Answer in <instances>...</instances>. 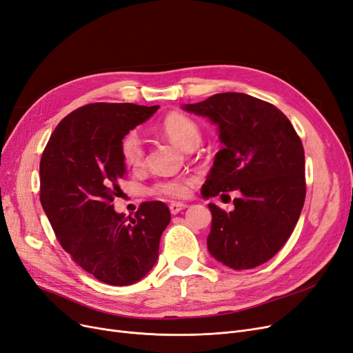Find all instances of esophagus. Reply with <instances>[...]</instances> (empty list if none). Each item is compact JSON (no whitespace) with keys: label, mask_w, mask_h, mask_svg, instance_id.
Segmentation results:
<instances>
[{"label":"esophagus","mask_w":353,"mask_h":353,"mask_svg":"<svg viewBox=\"0 0 353 353\" xmlns=\"http://www.w3.org/2000/svg\"><path fill=\"white\" fill-rule=\"evenodd\" d=\"M188 205L184 204V203H171V205H169V210H171L172 214H178L179 211H182L184 208H187Z\"/></svg>","instance_id":"34e87169"}]
</instances>
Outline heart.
Segmentation results:
<instances>
[{
	"label": "heart",
	"mask_w": 353,
	"mask_h": 353,
	"mask_svg": "<svg viewBox=\"0 0 353 353\" xmlns=\"http://www.w3.org/2000/svg\"><path fill=\"white\" fill-rule=\"evenodd\" d=\"M163 133L172 140V142L184 150L196 148L201 142V132L199 124L192 119L181 112H172L162 123ZM121 157L124 163L130 168H139L145 161V148L143 140L137 132H130L121 140ZM192 185V179L187 176H181L175 179H168L154 187V191L172 196V199H181L190 192Z\"/></svg>",
	"instance_id": "heart-1"
}]
</instances>
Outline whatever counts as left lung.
I'll return each instance as SVG.
<instances>
[{
    "label": "left lung",
    "instance_id": "1",
    "mask_svg": "<svg viewBox=\"0 0 353 353\" xmlns=\"http://www.w3.org/2000/svg\"><path fill=\"white\" fill-rule=\"evenodd\" d=\"M182 110L217 125L216 153L201 194L237 190L234 210L216 204L207 237L210 255L232 270H250L285 245L305 199L304 149L291 121L275 105L242 92L211 95Z\"/></svg>",
    "mask_w": 353,
    "mask_h": 353
}]
</instances>
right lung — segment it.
Segmentation results:
<instances>
[{
    "mask_svg": "<svg viewBox=\"0 0 353 353\" xmlns=\"http://www.w3.org/2000/svg\"><path fill=\"white\" fill-rule=\"evenodd\" d=\"M159 105L94 103L68 114L40 159V203L62 248L97 279L132 285L157 263L171 221L162 201L143 203L132 217L112 205L125 174L121 140Z\"/></svg>",
    "mask_w": 353,
    "mask_h": 353,
    "instance_id": "right-lung-1",
    "label": "right lung"
}]
</instances>
